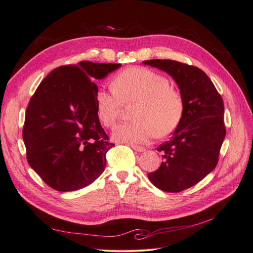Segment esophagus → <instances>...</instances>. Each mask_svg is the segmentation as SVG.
Instances as JSON below:
<instances>
[{"label":"esophagus","mask_w":253,"mask_h":253,"mask_svg":"<svg viewBox=\"0 0 253 253\" xmlns=\"http://www.w3.org/2000/svg\"><path fill=\"white\" fill-rule=\"evenodd\" d=\"M131 147L133 148V150L137 151V152H144L145 149L143 147H140V145H136V144H131Z\"/></svg>","instance_id":"1"}]
</instances>
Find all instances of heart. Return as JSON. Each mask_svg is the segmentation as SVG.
<instances>
[{"label":"heart","mask_w":253,"mask_h":253,"mask_svg":"<svg viewBox=\"0 0 253 253\" xmlns=\"http://www.w3.org/2000/svg\"><path fill=\"white\" fill-rule=\"evenodd\" d=\"M112 86L99 87L96 93L98 118L113 127L120 118L125 103L137 104L133 117L137 121L119 125L113 138L125 143H147L159 133L174 132L185 113V100L171 86L166 76L147 67H127L114 79Z\"/></svg>","instance_id":"obj_1"}]
</instances>
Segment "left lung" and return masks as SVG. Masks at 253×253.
Segmentation results:
<instances>
[{
	"instance_id": "left-lung-1",
	"label": "left lung",
	"mask_w": 253,
	"mask_h": 253,
	"mask_svg": "<svg viewBox=\"0 0 253 253\" xmlns=\"http://www.w3.org/2000/svg\"><path fill=\"white\" fill-rule=\"evenodd\" d=\"M177 83L185 113L172 138L160 144L164 162L148 177L156 188L177 193L200 182L216 167L226 136L224 101L201 68L174 60H147Z\"/></svg>"
}]
</instances>
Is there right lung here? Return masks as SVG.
<instances>
[{
  "label": "right lung",
  "instance_id": "1",
  "mask_svg": "<svg viewBox=\"0 0 253 253\" xmlns=\"http://www.w3.org/2000/svg\"><path fill=\"white\" fill-rule=\"evenodd\" d=\"M120 66L81 61L57 67L30 98L22 133L26 158L50 188L79 190L104 171L115 144L98 118L94 81Z\"/></svg>",
  "mask_w": 253,
  "mask_h": 253
}]
</instances>
